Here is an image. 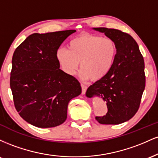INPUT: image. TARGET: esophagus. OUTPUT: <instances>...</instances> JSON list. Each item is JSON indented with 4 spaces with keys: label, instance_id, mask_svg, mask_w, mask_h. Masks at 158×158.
Listing matches in <instances>:
<instances>
[{
    "label": "esophagus",
    "instance_id": "34e87169",
    "mask_svg": "<svg viewBox=\"0 0 158 158\" xmlns=\"http://www.w3.org/2000/svg\"><path fill=\"white\" fill-rule=\"evenodd\" d=\"M81 93H82V94H85V92H86L88 87H87V85H85L84 84H81Z\"/></svg>",
    "mask_w": 158,
    "mask_h": 158
}]
</instances>
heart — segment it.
I'll return each mask as SVG.
<instances>
[{
    "instance_id": "heart-1",
    "label": "heart",
    "mask_w": 158,
    "mask_h": 158,
    "mask_svg": "<svg viewBox=\"0 0 158 158\" xmlns=\"http://www.w3.org/2000/svg\"><path fill=\"white\" fill-rule=\"evenodd\" d=\"M68 49L56 50V57L64 73L73 76L80 61L79 75L83 80H102L113 68L117 49L109 38L85 33L69 41Z\"/></svg>"
}]
</instances>
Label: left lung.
<instances>
[{
  "instance_id": "left-lung-1",
  "label": "left lung",
  "mask_w": 158,
  "mask_h": 158,
  "mask_svg": "<svg viewBox=\"0 0 158 158\" xmlns=\"http://www.w3.org/2000/svg\"><path fill=\"white\" fill-rule=\"evenodd\" d=\"M115 42L117 54L111 71L102 80L90 85L88 97L102 98L108 112L96 117L101 124L117 125L132 118L139 109L146 86L144 60L135 40L129 34L116 29L94 28Z\"/></svg>"
}]
</instances>
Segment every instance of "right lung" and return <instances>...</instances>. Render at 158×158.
<instances>
[{"instance_id": "1", "label": "right lung", "mask_w": 158, "mask_h": 158, "mask_svg": "<svg viewBox=\"0 0 158 158\" xmlns=\"http://www.w3.org/2000/svg\"><path fill=\"white\" fill-rule=\"evenodd\" d=\"M75 30L33 33L15 49L10 88L15 109L39 128H52L67 119L70 99L81 93L79 81L61 70L56 50Z\"/></svg>"}]
</instances>
